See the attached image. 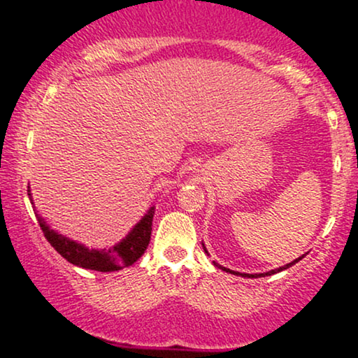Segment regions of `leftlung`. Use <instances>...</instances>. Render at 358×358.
Masks as SVG:
<instances>
[{
    "label": "left lung",
    "instance_id": "obj_1",
    "mask_svg": "<svg viewBox=\"0 0 358 358\" xmlns=\"http://www.w3.org/2000/svg\"><path fill=\"white\" fill-rule=\"evenodd\" d=\"M203 250H205V252H207V249H205V248H203ZM305 256H306V254H303V256H301V257H298V259H296V261L289 262V264L282 266V268H279V269H273V271H268V273H261V274H241V276H244V278L271 276V274H276V273H279V271H282V269H287V268H291V266H293V264H296V262H298V261H301V259H303V257H305ZM213 264H215V266H217V268H219V269H224V271H227V273H232V274H239V273H234V271H231V269H227V268H222V266H220V264H217V262H213Z\"/></svg>",
    "mask_w": 358,
    "mask_h": 358
}]
</instances>
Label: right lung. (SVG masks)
I'll return each instance as SVG.
<instances>
[{"instance_id": "obj_1", "label": "right lung", "mask_w": 358, "mask_h": 358, "mask_svg": "<svg viewBox=\"0 0 358 358\" xmlns=\"http://www.w3.org/2000/svg\"><path fill=\"white\" fill-rule=\"evenodd\" d=\"M155 208L151 207L150 210L141 220L138 222L136 227L127 234L126 239H122L119 244L110 249H89L85 245L77 244L67 237L60 236V234L53 232L48 229L42 217H38L40 227H42L45 239L50 242V245L62 257L67 259L72 264L79 266L84 269L101 271V273H110V271H119L127 266L134 264L139 257L145 254V250L150 244L151 239V225H153Z\"/></svg>"}]
</instances>
